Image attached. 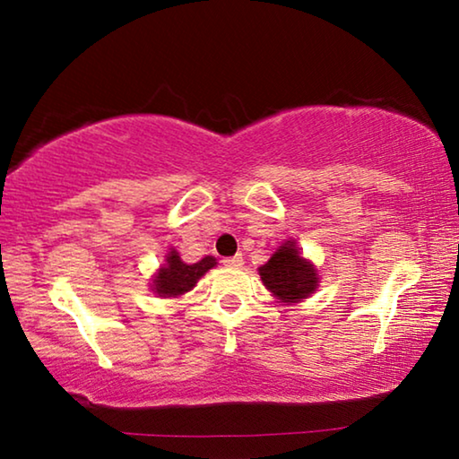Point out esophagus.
<instances>
[{
  "instance_id": "esophagus-1",
  "label": "esophagus",
  "mask_w": 459,
  "mask_h": 459,
  "mask_svg": "<svg viewBox=\"0 0 459 459\" xmlns=\"http://www.w3.org/2000/svg\"><path fill=\"white\" fill-rule=\"evenodd\" d=\"M223 263L228 267H242L244 265V256L242 255H236V256H228V259H223Z\"/></svg>"
}]
</instances>
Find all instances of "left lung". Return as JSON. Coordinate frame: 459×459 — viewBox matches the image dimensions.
<instances>
[{
    "mask_svg": "<svg viewBox=\"0 0 459 459\" xmlns=\"http://www.w3.org/2000/svg\"><path fill=\"white\" fill-rule=\"evenodd\" d=\"M263 284L280 303H299L317 290V272L311 261H307L297 247L288 240L269 256L265 265L259 267Z\"/></svg>",
    "mask_w": 459,
    "mask_h": 459,
    "instance_id": "left-lung-1",
    "label": "left lung"
}]
</instances>
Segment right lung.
Returning a JSON list of instances; mask_svg holds the SVG:
<instances>
[{"mask_svg":"<svg viewBox=\"0 0 459 459\" xmlns=\"http://www.w3.org/2000/svg\"><path fill=\"white\" fill-rule=\"evenodd\" d=\"M217 265L215 256H204L198 263H187L181 261L179 253L171 248L167 253L165 265H160L159 272L154 273L152 280V290L162 299H178L181 294L190 292L196 281L203 278V275Z\"/></svg>","mask_w":459,"mask_h":459,"instance_id":"add662e5","label":"right lung"}]
</instances>
